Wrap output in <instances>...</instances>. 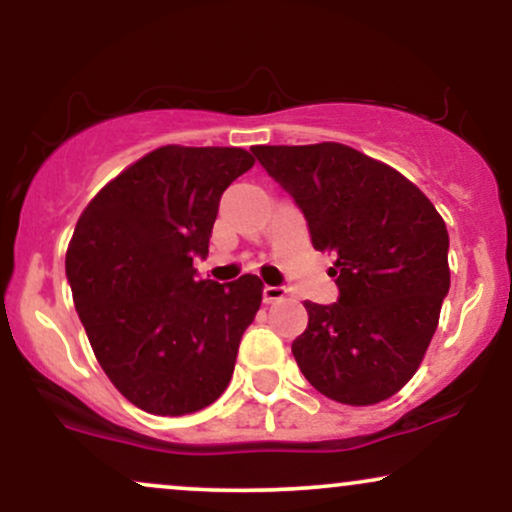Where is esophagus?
<instances>
[{
	"label": "esophagus",
	"instance_id": "esophagus-1",
	"mask_svg": "<svg viewBox=\"0 0 512 512\" xmlns=\"http://www.w3.org/2000/svg\"><path fill=\"white\" fill-rule=\"evenodd\" d=\"M286 296H289V289H286V286H264L262 289L264 303H276Z\"/></svg>",
	"mask_w": 512,
	"mask_h": 512
}]
</instances>
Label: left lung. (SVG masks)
<instances>
[{"mask_svg":"<svg viewBox=\"0 0 512 512\" xmlns=\"http://www.w3.org/2000/svg\"><path fill=\"white\" fill-rule=\"evenodd\" d=\"M303 211L313 248L334 252L339 298L305 301L291 344L308 383L334 402L368 407L409 383L450 289L448 228L414 182L351 146H252Z\"/></svg>","mask_w":512,"mask_h":512,"instance_id":"obj_1","label":"left lung"}]
</instances>
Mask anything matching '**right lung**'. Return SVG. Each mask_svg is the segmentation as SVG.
<instances>
[{"label": "right lung", "instance_id": "add662e5", "mask_svg": "<svg viewBox=\"0 0 512 512\" xmlns=\"http://www.w3.org/2000/svg\"><path fill=\"white\" fill-rule=\"evenodd\" d=\"M255 166L236 146H161L88 202L67 279L93 354L134 407L182 416L231 383L262 281L197 279L223 190Z\"/></svg>", "mask_w": 512, "mask_h": 512}]
</instances>
